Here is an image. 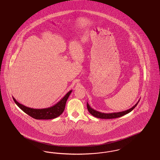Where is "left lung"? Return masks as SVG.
I'll list each match as a JSON object with an SVG mask.
<instances>
[{
	"label": "left lung",
	"mask_w": 160,
	"mask_h": 160,
	"mask_svg": "<svg viewBox=\"0 0 160 160\" xmlns=\"http://www.w3.org/2000/svg\"><path fill=\"white\" fill-rule=\"evenodd\" d=\"M140 100H138V101L137 103L134 106L132 107L131 108H129L128 110L121 112H116V113H101L99 112L98 111H97L95 110H94L93 108H92L91 106L89 105L88 102H87V108L88 110L89 111V112L93 115V116H95V118H100V119H114V118H119L121 117L123 115L128 114L129 112H131L137 105L138 102H139Z\"/></svg>",
	"instance_id": "obj_1"
}]
</instances>
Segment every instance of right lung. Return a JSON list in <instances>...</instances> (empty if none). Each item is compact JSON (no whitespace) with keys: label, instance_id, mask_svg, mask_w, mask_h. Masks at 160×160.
Wrapping results in <instances>:
<instances>
[{"label":"right lung","instance_id":"obj_1","mask_svg":"<svg viewBox=\"0 0 160 160\" xmlns=\"http://www.w3.org/2000/svg\"><path fill=\"white\" fill-rule=\"evenodd\" d=\"M71 92L72 90L69 91L58 102L53 106L39 109L25 106L17 101L14 97L12 98L17 106L22 110L24 113L29 115L33 118L36 119H52L58 117L63 113L65 110L67 101Z\"/></svg>","mask_w":160,"mask_h":160}]
</instances>
